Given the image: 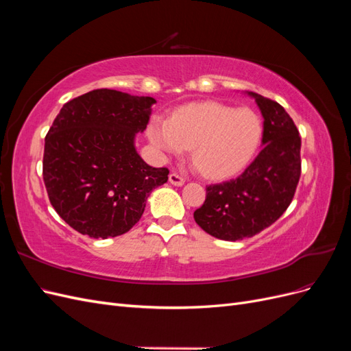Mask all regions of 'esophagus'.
<instances>
[{"instance_id":"1","label":"esophagus","mask_w":351,"mask_h":351,"mask_svg":"<svg viewBox=\"0 0 351 351\" xmlns=\"http://www.w3.org/2000/svg\"><path fill=\"white\" fill-rule=\"evenodd\" d=\"M168 180H169V183L174 184V186H183L184 182H186V180H184L182 176H180V174H177V173H171V174H169Z\"/></svg>"}]
</instances>
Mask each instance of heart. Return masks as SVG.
<instances>
[{
	"label": "heart",
	"mask_w": 351,
	"mask_h": 351,
	"mask_svg": "<svg viewBox=\"0 0 351 351\" xmlns=\"http://www.w3.org/2000/svg\"><path fill=\"white\" fill-rule=\"evenodd\" d=\"M256 112L219 102L190 104L171 120L154 119L147 136L162 155H182L192 149L200 171L210 178L234 176L249 164L262 139Z\"/></svg>",
	"instance_id": "b5f03b06"
}]
</instances>
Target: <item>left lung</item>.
Wrapping results in <instances>:
<instances>
[{"label":"left lung","mask_w":351,"mask_h":351,"mask_svg":"<svg viewBox=\"0 0 351 351\" xmlns=\"http://www.w3.org/2000/svg\"><path fill=\"white\" fill-rule=\"evenodd\" d=\"M263 117V147L254 161L230 182L206 187L195 210L196 224L208 234L236 241L274 224L290 206L302 173V139L291 117L278 102L254 92Z\"/></svg>","instance_id":"1"}]
</instances>
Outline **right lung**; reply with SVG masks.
<instances>
[{
    "label": "right lung",
    "mask_w": 351,
    "mask_h": 351,
    "mask_svg": "<svg viewBox=\"0 0 351 351\" xmlns=\"http://www.w3.org/2000/svg\"><path fill=\"white\" fill-rule=\"evenodd\" d=\"M151 97L97 89L62 105L45 137L42 174L51 205L83 236H121L141 219L146 199L168 180V168L136 152Z\"/></svg>",
    "instance_id": "obj_1"
}]
</instances>
